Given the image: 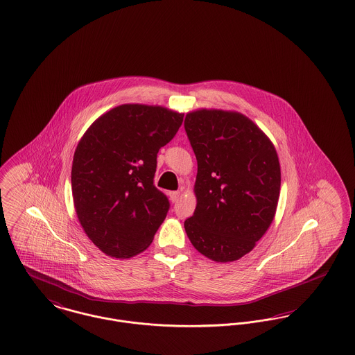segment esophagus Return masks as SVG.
Wrapping results in <instances>:
<instances>
[{
    "instance_id": "34e87169",
    "label": "esophagus",
    "mask_w": 355,
    "mask_h": 355,
    "mask_svg": "<svg viewBox=\"0 0 355 355\" xmlns=\"http://www.w3.org/2000/svg\"><path fill=\"white\" fill-rule=\"evenodd\" d=\"M168 196H170V200H171L173 202H175V201L180 198L181 193H180V191H170V193H168Z\"/></svg>"
}]
</instances>
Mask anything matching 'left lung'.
I'll list each match as a JSON object with an SVG mask.
<instances>
[{
    "label": "left lung",
    "instance_id": "1",
    "mask_svg": "<svg viewBox=\"0 0 355 355\" xmlns=\"http://www.w3.org/2000/svg\"><path fill=\"white\" fill-rule=\"evenodd\" d=\"M197 158V207L185 221L193 247L209 259L234 261L270 228L280 194V164L268 137L250 118L223 110L187 114Z\"/></svg>",
    "mask_w": 355,
    "mask_h": 355
}]
</instances>
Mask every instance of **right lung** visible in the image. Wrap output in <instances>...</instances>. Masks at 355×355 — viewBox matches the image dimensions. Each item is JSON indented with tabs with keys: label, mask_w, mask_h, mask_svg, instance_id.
<instances>
[{
	"label": "right lung",
	"mask_w": 355,
	"mask_h": 355,
	"mask_svg": "<svg viewBox=\"0 0 355 355\" xmlns=\"http://www.w3.org/2000/svg\"><path fill=\"white\" fill-rule=\"evenodd\" d=\"M184 114L161 105H122L99 116L73 154V205L89 240L116 259L146 250L170 208L155 188L157 154Z\"/></svg>",
	"instance_id": "obj_1"
}]
</instances>
